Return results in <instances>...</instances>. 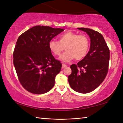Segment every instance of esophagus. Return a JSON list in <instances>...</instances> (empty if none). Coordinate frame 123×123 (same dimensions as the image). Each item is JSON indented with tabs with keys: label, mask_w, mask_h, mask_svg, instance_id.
Instances as JSON below:
<instances>
[{
	"label": "esophagus",
	"mask_w": 123,
	"mask_h": 123,
	"mask_svg": "<svg viewBox=\"0 0 123 123\" xmlns=\"http://www.w3.org/2000/svg\"><path fill=\"white\" fill-rule=\"evenodd\" d=\"M66 67H67L66 64H62V69H63V68H66Z\"/></svg>",
	"instance_id": "1"
}]
</instances>
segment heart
<instances>
[{"label":"heart","instance_id":"1","mask_svg":"<svg viewBox=\"0 0 123 123\" xmlns=\"http://www.w3.org/2000/svg\"><path fill=\"white\" fill-rule=\"evenodd\" d=\"M65 47L66 51L60 59L68 62L73 59L81 60L87 55L89 48V41L84 35H79L68 31L59 36V41L51 39L49 42V48L56 56L60 55Z\"/></svg>","mask_w":123,"mask_h":123}]
</instances>
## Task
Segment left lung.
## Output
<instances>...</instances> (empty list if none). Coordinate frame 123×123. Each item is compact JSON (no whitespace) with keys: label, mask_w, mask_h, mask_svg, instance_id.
<instances>
[{"label":"left lung","mask_w":123,"mask_h":123,"mask_svg":"<svg viewBox=\"0 0 123 123\" xmlns=\"http://www.w3.org/2000/svg\"><path fill=\"white\" fill-rule=\"evenodd\" d=\"M91 39L88 54L77 64H72L68 81L74 91L87 93L94 91L105 79L109 69L110 50L101 34L92 29L78 28Z\"/></svg>","instance_id":"8db88e82"}]
</instances>
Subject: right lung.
<instances>
[{
    "label": "right lung",
    "instance_id": "obj_1",
    "mask_svg": "<svg viewBox=\"0 0 123 123\" xmlns=\"http://www.w3.org/2000/svg\"><path fill=\"white\" fill-rule=\"evenodd\" d=\"M64 30L37 25L20 35L13 51V64L22 86L33 94L49 92L62 64L55 60L49 42Z\"/></svg>",
    "mask_w": 123,
    "mask_h": 123
}]
</instances>
